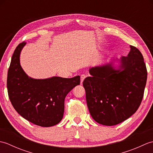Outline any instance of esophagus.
<instances>
[{
	"instance_id": "obj_1",
	"label": "esophagus",
	"mask_w": 153,
	"mask_h": 153,
	"mask_svg": "<svg viewBox=\"0 0 153 153\" xmlns=\"http://www.w3.org/2000/svg\"><path fill=\"white\" fill-rule=\"evenodd\" d=\"M85 77H86L85 75H84V74L81 75V83H82L83 82V81H84V79H85Z\"/></svg>"
}]
</instances>
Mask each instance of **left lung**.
I'll return each instance as SVG.
<instances>
[{"label": "left lung", "mask_w": 153, "mask_h": 153, "mask_svg": "<svg viewBox=\"0 0 153 153\" xmlns=\"http://www.w3.org/2000/svg\"><path fill=\"white\" fill-rule=\"evenodd\" d=\"M128 56L121 58V69L110 64L92 68L84 79L87 106L100 124L114 126L137 111L144 95L147 71L138 48L130 46Z\"/></svg>", "instance_id": "obj_1"}]
</instances>
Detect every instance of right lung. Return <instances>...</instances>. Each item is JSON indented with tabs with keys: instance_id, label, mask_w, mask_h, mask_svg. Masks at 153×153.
I'll list each match as a JSON object with an SVG mask.
<instances>
[{
	"instance_id": "obj_1",
	"label": "right lung",
	"mask_w": 153,
	"mask_h": 153,
	"mask_svg": "<svg viewBox=\"0 0 153 153\" xmlns=\"http://www.w3.org/2000/svg\"><path fill=\"white\" fill-rule=\"evenodd\" d=\"M25 42L19 43L12 55L8 71L10 100L23 118L41 127L56 125L63 118L67 94L80 84V76L72 78L53 77L45 79L29 77L19 63V54Z\"/></svg>"
}]
</instances>
